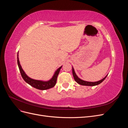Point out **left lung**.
I'll return each mask as SVG.
<instances>
[{
  "label": "left lung",
  "mask_w": 128,
  "mask_h": 128,
  "mask_svg": "<svg viewBox=\"0 0 128 128\" xmlns=\"http://www.w3.org/2000/svg\"><path fill=\"white\" fill-rule=\"evenodd\" d=\"M72 75H73L74 78L75 80L77 83H78L80 85H82V86H96V85H98V84L101 83L104 80H105V78H106V77L107 76V75L105 77H104L103 79H102V80H100L98 81V82H86V81H84L83 80H82L81 79L79 78L78 77H77V76L76 75V74L75 72L74 69L73 68H72Z\"/></svg>",
  "instance_id": "left-lung-1"
}]
</instances>
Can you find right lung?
I'll use <instances>...</instances> for the list:
<instances>
[{
    "mask_svg": "<svg viewBox=\"0 0 128 128\" xmlns=\"http://www.w3.org/2000/svg\"><path fill=\"white\" fill-rule=\"evenodd\" d=\"M17 61H18V64L19 68V70H20L21 75L23 79L25 80L26 82L28 83L29 85H30L31 86H32L34 88L39 89V90H47V89L52 88L55 86V85L56 84V83L58 76L59 75V73L60 72V70L62 66L57 69V70L56 72L54 75H53L51 80H50L48 81V82H43V81H41V80H33L29 77L26 74V73L24 72V71L23 70V69L21 66V64H20V61H19L18 57Z\"/></svg>",
    "mask_w": 128,
    "mask_h": 128,
    "instance_id": "obj_1",
    "label": "right lung"
}]
</instances>
